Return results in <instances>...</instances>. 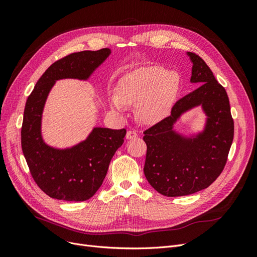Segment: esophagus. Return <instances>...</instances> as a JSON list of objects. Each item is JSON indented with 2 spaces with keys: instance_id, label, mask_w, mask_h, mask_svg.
Segmentation results:
<instances>
[{
  "instance_id": "1",
  "label": "esophagus",
  "mask_w": 257,
  "mask_h": 257,
  "mask_svg": "<svg viewBox=\"0 0 257 257\" xmlns=\"http://www.w3.org/2000/svg\"><path fill=\"white\" fill-rule=\"evenodd\" d=\"M125 137H126V139H135L138 137V134L134 131H128Z\"/></svg>"
}]
</instances>
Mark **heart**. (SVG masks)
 <instances>
[{"mask_svg":"<svg viewBox=\"0 0 257 257\" xmlns=\"http://www.w3.org/2000/svg\"><path fill=\"white\" fill-rule=\"evenodd\" d=\"M179 77L161 66L137 68L119 79L115 94L109 97L110 109L125 113L128 105H135L137 118L151 124L162 120L173 107L179 92Z\"/></svg>","mask_w":257,"mask_h":257,"instance_id":"b5f03b06","label":"heart"}]
</instances>
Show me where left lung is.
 I'll list each match as a JSON object with an SVG mask.
<instances>
[{"label":"left lung","mask_w":257,"mask_h":257,"mask_svg":"<svg viewBox=\"0 0 257 257\" xmlns=\"http://www.w3.org/2000/svg\"><path fill=\"white\" fill-rule=\"evenodd\" d=\"M193 63L191 82L199 87L180 98L167 118L144 132L147 145L144 173L148 182L168 197L207 189L221 175L234 138L227 93L206 62L186 52ZM200 105L207 118L204 130L190 138L174 131L180 116Z\"/></svg>","instance_id":"1"}]
</instances>
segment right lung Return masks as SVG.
I'll return each mask as SVG.
<instances>
[{"instance_id": "obj_1", "label": "right lung", "mask_w": 257, "mask_h": 257, "mask_svg": "<svg viewBox=\"0 0 257 257\" xmlns=\"http://www.w3.org/2000/svg\"><path fill=\"white\" fill-rule=\"evenodd\" d=\"M111 50L80 51L54 62L35 84L27 99L21 128V147L30 173L48 196L65 201H83L100 188L109 163L124 142L126 130L94 127L87 139L58 149L42 136L45 103L57 80H88L109 57Z\"/></svg>"}]
</instances>
